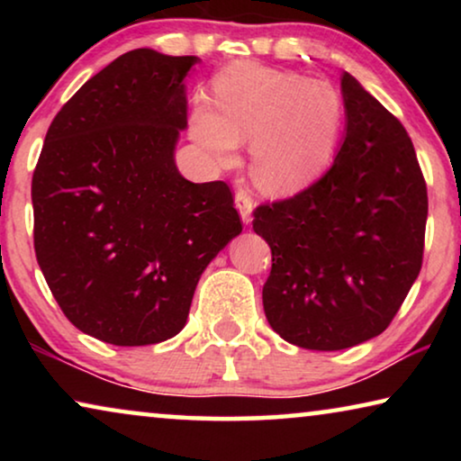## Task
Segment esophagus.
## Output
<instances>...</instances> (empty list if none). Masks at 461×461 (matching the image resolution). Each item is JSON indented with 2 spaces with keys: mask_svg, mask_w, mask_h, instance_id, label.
Instances as JSON below:
<instances>
[{
  "mask_svg": "<svg viewBox=\"0 0 461 461\" xmlns=\"http://www.w3.org/2000/svg\"><path fill=\"white\" fill-rule=\"evenodd\" d=\"M235 205L239 213H241V220L245 224L251 222V210H254V199H251L249 191H245V188H239L237 194H235Z\"/></svg>",
  "mask_w": 461,
  "mask_h": 461,
  "instance_id": "34e87169",
  "label": "esophagus"
}]
</instances>
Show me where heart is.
Instances as JSON below:
<instances>
[{
	"label": "heart",
	"mask_w": 461,
	"mask_h": 461,
	"mask_svg": "<svg viewBox=\"0 0 461 461\" xmlns=\"http://www.w3.org/2000/svg\"><path fill=\"white\" fill-rule=\"evenodd\" d=\"M216 111H193V138L220 161L251 142V176L270 194H294L330 167L342 134L339 94L321 79L276 68L232 65L213 84Z\"/></svg>",
	"instance_id": "heart-1"
}]
</instances>
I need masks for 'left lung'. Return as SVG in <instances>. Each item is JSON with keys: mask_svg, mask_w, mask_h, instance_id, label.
I'll return each instance as SVG.
<instances>
[{"mask_svg": "<svg viewBox=\"0 0 461 461\" xmlns=\"http://www.w3.org/2000/svg\"><path fill=\"white\" fill-rule=\"evenodd\" d=\"M346 136L333 166L294 197L258 205L270 245L264 312L289 344L342 350L380 336L418 279L426 180L409 134L342 75Z\"/></svg>", "mask_w": 461, "mask_h": 461, "instance_id": "left-lung-1", "label": "left lung"}]
</instances>
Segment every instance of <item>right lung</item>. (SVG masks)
<instances>
[{
  "mask_svg": "<svg viewBox=\"0 0 461 461\" xmlns=\"http://www.w3.org/2000/svg\"><path fill=\"white\" fill-rule=\"evenodd\" d=\"M197 56L125 52L56 113L33 172L35 256L65 317L115 346L174 338L207 264L243 230L226 182L174 149Z\"/></svg>",
  "mask_w": 461,
  "mask_h": 461,
  "instance_id": "obj_1",
  "label": "right lung"
}]
</instances>
